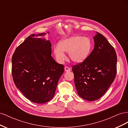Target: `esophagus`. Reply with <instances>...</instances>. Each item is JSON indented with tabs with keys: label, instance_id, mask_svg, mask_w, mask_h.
<instances>
[{
	"label": "esophagus",
	"instance_id": "esophagus-1",
	"mask_svg": "<svg viewBox=\"0 0 128 128\" xmlns=\"http://www.w3.org/2000/svg\"><path fill=\"white\" fill-rule=\"evenodd\" d=\"M64 70H65V72H70V69L69 68V67H64Z\"/></svg>",
	"mask_w": 128,
	"mask_h": 128
}]
</instances>
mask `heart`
I'll list each match as a JSON object with an SVG mask.
<instances>
[{
    "instance_id": "obj_1",
    "label": "heart",
    "mask_w": 128,
    "mask_h": 128,
    "mask_svg": "<svg viewBox=\"0 0 128 128\" xmlns=\"http://www.w3.org/2000/svg\"><path fill=\"white\" fill-rule=\"evenodd\" d=\"M92 42L90 39L80 36H72L61 40L59 45L54 48V53L57 61L63 63L66 59L64 52L75 64H80L86 60L91 51Z\"/></svg>"
}]
</instances>
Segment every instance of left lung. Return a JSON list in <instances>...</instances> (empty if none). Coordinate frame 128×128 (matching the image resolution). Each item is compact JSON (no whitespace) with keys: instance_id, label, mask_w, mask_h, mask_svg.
Returning <instances> with one entry per match:
<instances>
[{"instance_id":"obj_1","label":"left lung","mask_w":128,"mask_h":128,"mask_svg":"<svg viewBox=\"0 0 128 128\" xmlns=\"http://www.w3.org/2000/svg\"><path fill=\"white\" fill-rule=\"evenodd\" d=\"M94 37V49L83 62L72 66L77 94L88 101H94L105 94L116 74L115 50L102 34Z\"/></svg>"}]
</instances>
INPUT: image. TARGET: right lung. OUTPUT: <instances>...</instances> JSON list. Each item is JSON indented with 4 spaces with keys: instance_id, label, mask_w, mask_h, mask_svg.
Listing matches in <instances>:
<instances>
[{
    "instance_id": "1",
    "label": "right lung",
    "mask_w": 128,
    "mask_h": 128,
    "mask_svg": "<svg viewBox=\"0 0 128 128\" xmlns=\"http://www.w3.org/2000/svg\"><path fill=\"white\" fill-rule=\"evenodd\" d=\"M46 34H31L16 48L12 59L15 86L27 99L37 104L53 98L64 72V66L51 56L50 41L40 37Z\"/></svg>"
}]
</instances>
